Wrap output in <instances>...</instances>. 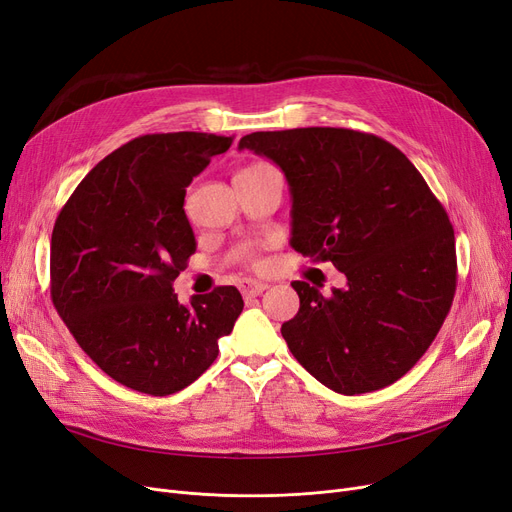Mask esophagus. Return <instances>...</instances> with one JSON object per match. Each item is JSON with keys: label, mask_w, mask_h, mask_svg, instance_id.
Segmentation results:
<instances>
[{"label": "esophagus", "mask_w": 512, "mask_h": 512, "mask_svg": "<svg viewBox=\"0 0 512 512\" xmlns=\"http://www.w3.org/2000/svg\"><path fill=\"white\" fill-rule=\"evenodd\" d=\"M266 289H268L266 282H257V280H244L242 285H240L242 297H257V295H261Z\"/></svg>", "instance_id": "1"}]
</instances>
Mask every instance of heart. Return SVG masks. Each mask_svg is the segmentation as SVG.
<instances>
[{
  "instance_id": "1",
  "label": "heart",
  "mask_w": 512,
  "mask_h": 512,
  "mask_svg": "<svg viewBox=\"0 0 512 512\" xmlns=\"http://www.w3.org/2000/svg\"><path fill=\"white\" fill-rule=\"evenodd\" d=\"M249 168H251V166H249Z\"/></svg>"
}]
</instances>
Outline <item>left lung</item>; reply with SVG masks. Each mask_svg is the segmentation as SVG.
<instances>
[{
    "label": "left lung",
    "instance_id": "8db88e82",
    "mask_svg": "<svg viewBox=\"0 0 512 512\" xmlns=\"http://www.w3.org/2000/svg\"><path fill=\"white\" fill-rule=\"evenodd\" d=\"M293 200L291 246L331 261L346 289L295 280L299 312L280 333L299 365L339 394L394 384L437 337L456 295V238L443 204L392 143L350 128L251 132Z\"/></svg>",
    "mask_w": 512,
    "mask_h": 512
}]
</instances>
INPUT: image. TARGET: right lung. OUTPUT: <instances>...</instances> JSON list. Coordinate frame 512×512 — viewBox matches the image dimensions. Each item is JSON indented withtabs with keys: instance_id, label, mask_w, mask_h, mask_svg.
Wrapping results in <instances>:
<instances>
[{
	"instance_id": "1",
	"label": "right lung",
	"mask_w": 512,
	"mask_h": 512,
	"mask_svg": "<svg viewBox=\"0 0 512 512\" xmlns=\"http://www.w3.org/2000/svg\"><path fill=\"white\" fill-rule=\"evenodd\" d=\"M230 145L208 132L132 139L90 170L54 221L52 304L126 388L166 396L196 382L244 308L236 287L194 295L189 306L173 291L196 253L185 187Z\"/></svg>"
}]
</instances>
